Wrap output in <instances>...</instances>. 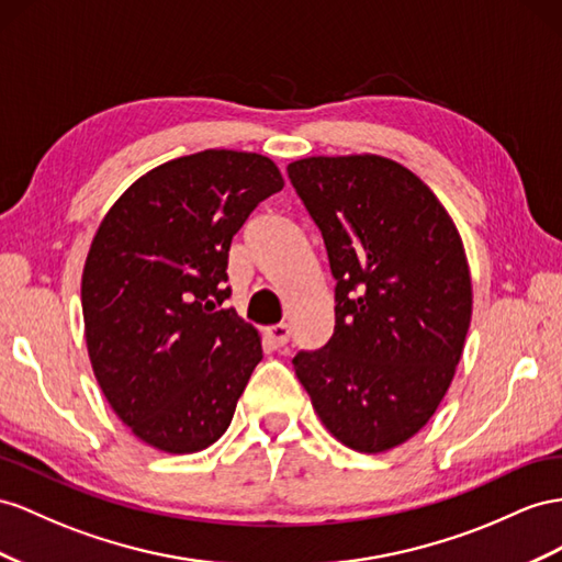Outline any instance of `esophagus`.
<instances>
[{"label":"esophagus","mask_w":562,"mask_h":562,"mask_svg":"<svg viewBox=\"0 0 562 562\" xmlns=\"http://www.w3.org/2000/svg\"><path fill=\"white\" fill-rule=\"evenodd\" d=\"M266 341L270 344V349H282V347H286V341H290V335H292V329H290V325H284V323H280V325H272V327H266Z\"/></svg>","instance_id":"esophagus-1"}]
</instances>
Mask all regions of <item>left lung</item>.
Wrapping results in <instances>:
<instances>
[{
    "label": "left lung",
    "mask_w": 562,
    "mask_h": 562,
    "mask_svg": "<svg viewBox=\"0 0 562 562\" xmlns=\"http://www.w3.org/2000/svg\"><path fill=\"white\" fill-rule=\"evenodd\" d=\"M286 172L337 280L335 335L294 356L296 378L344 446L390 451L435 415L463 356V239L435 192L392 158L311 156Z\"/></svg>",
    "instance_id": "obj_1"
}]
</instances>
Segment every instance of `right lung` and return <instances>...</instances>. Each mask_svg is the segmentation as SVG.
Masks as SVG:
<instances>
[{
	"mask_svg": "<svg viewBox=\"0 0 562 562\" xmlns=\"http://www.w3.org/2000/svg\"><path fill=\"white\" fill-rule=\"evenodd\" d=\"M284 180L268 156L206 149L149 170L109 209L82 270L94 378L144 443L196 453L223 437L263 358L233 308L227 251Z\"/></svg>",
	"mask_w": 562,
	"mask_h": 562,
	"instance_id": "right-lung-1",
	"label": "right lung"
}]
</instances>
